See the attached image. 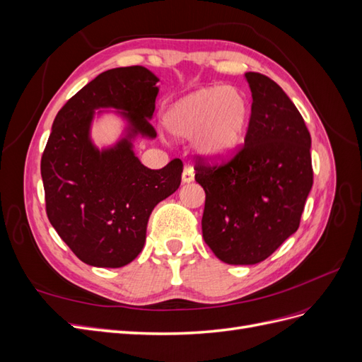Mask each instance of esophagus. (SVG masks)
I'll return each instance as SVG.
<instances>
[{
    "label": "esophagus",
    "instance_id": "esophagus-1",
    "mask_svg": "<svg viewBox=\"0 0 362 362\" xmlns=\"http://www.w3.org/2000/svg\"><path fill=\"white\" fill-rule=\"evenodd\" d=\"M193 180H194V170H193V168L185 166L184 170H182V182L184 184H189Z\"/></svg>",
    "mask_w": 362,
    "mask_h": 362
}]
</instances>
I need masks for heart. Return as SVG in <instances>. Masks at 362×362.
Returning a JSON list of instances; mask_svg holds the SVG:
<instances>
[{"label":"heart","instance_id":"1","mask_svg":"<svg viewBox=\"0 0 362 362\" xmlns=\"http://www.w3.org/2000/svg\"><path fill=\"white\" fill-rule=\"evenodd\" d=\"M249 119L245 93L234 86H208L180 98L163 113V125L177 139H193L196 154L218 163L243 140Z\"/></svg>","mask_w":362,"mask_h":362}]
</instances>
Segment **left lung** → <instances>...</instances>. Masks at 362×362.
Returning a JSON list of instances; mask_svg holds the SVG:
<instances>
[{
    "mask_svg": "<svg viewBox=\"0 0 362 362\" xmlns=\"http://www.w3.org/2000/svg\"><path fill=\"white\" fill-rule=\"evenodd\" d=\"M245 78L252 92L245 146L223 166L199 160L194 168L205 190V243L234 266L264 261L298 231L313 187L311 136L299 110L269 76Z\"/></svg>",
    "mask_w": 362,
    "mask_h": 362,
    "instance_id": "8db88e82",
    "label": "left lung"
}]
</instances>
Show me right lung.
<instances>
[{"label": "right lung", "mask_w": 362, "mask_h": 362, "mask_svg": "<svg viewBox=\"0 0 362 362\" xmlns=\"http://www.w3.org/2000/svg\"><path fill=\"white\" fill-rule=\"evenodd\" d=\"M158 81L144 66L105 71L54 119L40 161L47 214L63 242L89 266L129 264L145 246L152 210L181 184L180 158L152 170L134 154L137 137L157 136L149 120ZM105 112L116 114L126 125L113 146L98 148L91 124Z\"/></svg>", "instance_id": "1"}]
</instances>
